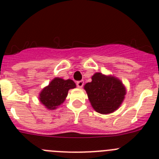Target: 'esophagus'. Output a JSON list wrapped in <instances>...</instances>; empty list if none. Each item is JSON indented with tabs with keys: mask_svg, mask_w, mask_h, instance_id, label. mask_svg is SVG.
Listing matches in <instances>:
<instances>
[{
	"mask_svg": "<svg viewBox=\"0 0 159 159\" xmlns=\"http://www.w3.org/2000/svg\"><path fill=\"white\" fill-rule=\"evenodd\" d=\"M83 85H84V81H77V86H78V88L83 87Z\"/></svg>",
	"mask_w": 159,
	"mask_h": 159,
	"instance_id": "esophagus-1",
	"label": "esophagus"
}]
</instances>
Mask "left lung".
Wrapping results in <instances>:
<instances>
[{
	"mask_svg": "<svg viewBox=\"0 0 159 159\" xmlns=\"http://www.w3.org/2000/svg\"><path fill=\"white\" fill-rule=\"evenodd\" d=\"M84 89L94 110L102 114L114 112L120 107L125 95V88L119 79L113 76L96 73L92 81L85 85Z\"/></svg>",
	"mask_w": 159,
	"mask_h": 159,
	"instance_id": "8db88e82",
	"label": "left lung"
}]
</instances>
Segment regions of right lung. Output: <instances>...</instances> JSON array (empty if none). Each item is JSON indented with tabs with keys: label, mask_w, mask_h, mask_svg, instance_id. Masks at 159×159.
Listing matches in <instances>:
<instances>
[{
	"label": "right lung",
	"mask_w": 159,
	"mask_h": 159,
	"mask_svg": "<svg viewBox=\"0 0 159 159\" xmlns=\"http://www.w3.org/2000/svg\"><path fill=\"white\" fill-rule=\"evenodd\" d=\"M76 87L73 80H64L55 78L50 81L49 85L44 88L39 94V100L41 104L48 110H55L57 106L64 102L68 91Z\"/></svg>",
	"instance_id": "add662e5"
}]
</instances>
